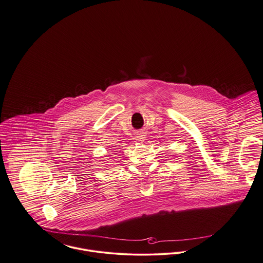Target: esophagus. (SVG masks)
Wrapping results in <instances>:
<instances>
[{"label": "esophagus", "instance_id": "obj_1", "mask_svg": "<svg viewBox=\"0 0 263 263\" xmlns=\"http://www.w3.org/2000/svg\"><path fill=\"white\" fill-rule=\"evenodd\" d=\"M145 135L144 134H139L137 136V141H144L145 139Z\"/></svg>", "mask_w": 263, "mask_h": 263}]
</instances>
